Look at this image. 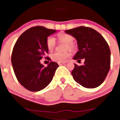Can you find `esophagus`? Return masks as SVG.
<instances>
[{"label": "esophagus", "mask_w": 120, "mask_h": 120, "mask_svg": "<svg viewBox=\"0 0 120 120\" xmlns=\"http://www.w3.org/2000/svg\"><path fill=\"white\" fill-rule=\"evenodd\" d=\"M64 63H65L64 62H59L58 63V64H59V66H61V65H63Z\"/></svg>", "instance_id": "esophagus-1"}]
</instances>
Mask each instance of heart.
Listing matches in <instances>:
<instances>
[{
	"mask_svg": "<svg viewBox=\"0 0 120 120\" xmlns=\"http://www.w3.org/2000/svg\"><path fill=\"white\" fill-rule=\"evenodd\" d=\"M59 41L67 43L66 49L71 50L74 48V45L72 44L74 38L72 36L67 34H61L58 35ZM46 45L48 49L50 51L52 50L56 46V39L52 36H50L48 38L46 41ZM71 56V53L70 52H55L52 54V59L56 62H66L70 57Z\"/></svg>",
	"mask_w": 120,
	"mask_h": 120,
	"instance_id": "heart-1",
	"label": "heart"
}]
</instances>
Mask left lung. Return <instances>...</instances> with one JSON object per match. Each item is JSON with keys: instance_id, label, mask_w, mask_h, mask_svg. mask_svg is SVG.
Instances as JSON below:
<instances>
[{"instance_id": "left-lung-1", "label": "left lung", "mask_w": 120, "mask_h": 120, "mask_svg": "<svg viewBox=\"0 0 120 120\" xmlns=\"http://www.w3.org/2000/svg\"><path fill=\"white\" fill-rule=\"evenodd\" d=\"M65 32L77 41L78 51L73 59L85 60L82 66L74 64L71 72L74 79L85 88L99 86L105 81L110 67L108 43L100 34L91 28L79 26Z\"/></svg>"}]
</instances>
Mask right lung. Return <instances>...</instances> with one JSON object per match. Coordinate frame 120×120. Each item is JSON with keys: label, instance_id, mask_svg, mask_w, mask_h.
<instances>
[{"label": "right lung", "instance_id": "right-lung-1", "mask_svg": "<svg viewBox=\"0 0 120 120\" xmlns=\"http://www.w3.org/2000/svg\"><path fill=\"white\" fill-rule=\"evenodd\" d=\"M56 32L42 26L32 27L23 32L14 45L11 54L14 74L19 82L30 91L45 88L59 67L57 63L51 61L45 67L40 61L49 51L48 37Z\"/></svg>", "mask_w": 120, "mask_h": 120}]
</instances>
